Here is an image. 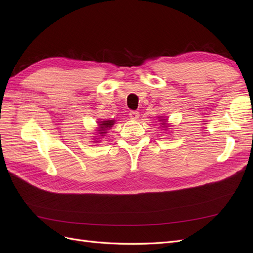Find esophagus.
<instances>
[{"mask_svg": "<svg viewBox=\"0 0 253 253\" xmlns=\"http://www.w3.org/2000/svg\"><path fill=\"white\" fill-rule=\"evenodd\" d=\"M129 115V118H131L132 120H137L139 118V113L138 112H135V111H132L131 113L128 114Z\"/></svg>", "mask_w": 253, "mask_h": 253, "instance_id": "obj_1", "label": "esophagus"}]
</instances>
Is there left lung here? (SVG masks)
<instances>
[{
    "label": "left lung",
    "instance_id": "1",
    "mask_svg": "<svg viewBox=\"0 0 253 253\" xmlns=\"http://www.w3.org/2000/svg\"><path fill=\"white\" fill-rule=\"evenodd\" d=\"M158 121L160 122L159 124L160 127L165 129V131H168V128H169V126H170V125H168V119L164 118L163 116H160V117H158Z\"/></svg>",
    "mask_w": 253,
    "mask_h": 253
}]
</instances>
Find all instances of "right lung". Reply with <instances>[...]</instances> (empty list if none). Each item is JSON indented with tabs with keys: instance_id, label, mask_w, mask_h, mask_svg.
Returning <instances> with one entry per match:
<instances>
[{
	"instance_id": "obj_1",
	"label": "right lung",
	"mask_w": 253,
	"mask_h": 253,
	"mask_svg": "<svg viewBox=\"0 0 253 253\" xmlns=\"http://www.w3.org/2000/svg\"><path fill=\"white\" fill-rule=\"evenodd\" d=\"M115 119H112V120H110V119H105V120H98L97 121V124H98V126H97V129H96V135H98V136H93L94 138L93 139H95V141H93V142H99L100 140H98L99 139H97L96 137L99 136V138H103V137L105 136V134L108 133V131L109 129L115 125Z\"/></svg>"
}]
</instances>
